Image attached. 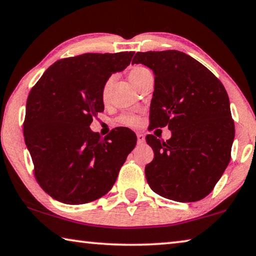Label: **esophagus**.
<instances>
[{
  "label": "esophagus",
  "instance_id": "1",
  "mask_svg": "<svg viewBox=\"0 0 256 256\" xmlns=\"http://www.w3.org/2000/svg\"><path fill=\"white\" fill-rule=\"evenodd\" d=\"M136 138H138V144H144L146 138H144V136L142 134V133H136Z\"/></svg>",
  "mask_w": 256,
  "mask_h": 256
}]
</instances>
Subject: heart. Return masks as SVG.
I'll use <instances>...</instances> for the list:
<instances>
[{
  "mask_svg": "<svg viewBox=\"0 0 256 256\" xmlns=\"http://www.w3.org/2000/svg\"><path fill=\"white\" fill-rule=\"evenodd\" d=\"M152 74L147 67L141 66V64H138V66L132 67L128 72V80H131V83L134 85V86L138 88L146 80L152 77ZM112 83H114V77L110 76L104 80L102 86H101V91H100V96L102 102L106 104L109 100V96H110V92H112ZM118 122L123 125H128V126H136L139 123V118L138 116L132 115V114H125V115H122Z\"/></svg>",
  "mask_w": 256,
  "mask_h": 256,
  "instance_id": "obj_1",
  "label": "heart"
}]
</instances>
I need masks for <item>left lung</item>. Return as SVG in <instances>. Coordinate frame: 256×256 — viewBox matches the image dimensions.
Listing matches in <instances>:
<instances>
[{"label":"left lung","instance_id":"8db88e82","mask_svg":"<svg viewBox=\"0 0 256 256\" xmlns=\"http://www.w3.org/2000/svg\"><path fill=\"white\" fill-rule=\"evenodd\" d=\"M132 64H142L155 75L150 130L172 131L165 142L146 136L155 154L144 168L149 186L176 202L202 200L230 162L234 124L228 93L212 72L184 52H136Z\"/></svg>","mask_w":256,"mask_h":256}]
</instances>
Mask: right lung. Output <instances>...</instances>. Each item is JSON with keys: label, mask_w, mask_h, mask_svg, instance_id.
Instances as JSON below:
<instances>
[{"label": "right lung", "mask_w": 256, "mask_h": 256, "mask_svg": "<svg viewBox=\"0 0 256 256\" xmlns=\"http://www.w3.org/2000/svg\"><path fill=\"white\" fill-rule=\"evenodd\" d=\"M133 54H84L58 60L30 90L24 136L36 180L56 200L78 205L102 197L136 147V133L128 128H116L104 138L90 128L104 109V82L124 70Z\"/></svg>", "instance_id": "1"}]
</instances>
